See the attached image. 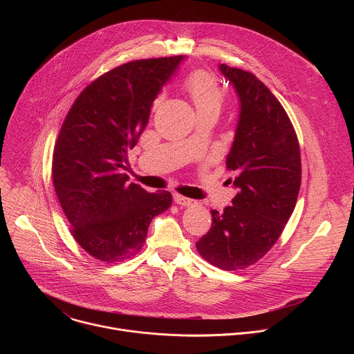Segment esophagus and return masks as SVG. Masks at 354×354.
Listing matches in <instances>:
<instances>
[{"instance_id":"obj_1","label":"esophagus","mask_w":354,"mask_h":354,"mask_svg":"<svg viewBox=\"0 0 354 354\" xmlns=\"http://www.w3.org/2000/svg\"><path fill=\"white\" fill-rule=\"evenodd\" d=\"M174 200H175V203H178L180 206H185V207L196 205V200L185 197V196H180V194H174Z\"/></svg>"}]
</instances>
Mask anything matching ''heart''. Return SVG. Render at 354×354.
Segmentation results:
<instances>
[{
	"label": "heart",
	"instance_id": "b5f03b06",
	"mask_svg": "<svg viewBox=\"0 0 354 354\" xmlns=\"http://www.w3.org/2000/svg\"><path fill=\"white\" fill-rule=\"evenodd\" d=\"M185 88L189 92L196 109H206V108H218L223 104L224 93L217 81L203 73L197 71L189 75L185 82Z\"/></svg>",
	"mask_w": 354,
	"mask_h": 354
}]
</instances>
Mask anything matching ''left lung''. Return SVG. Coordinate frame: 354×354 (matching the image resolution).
Segmentation results:
<instances>
[{"mask_svg":"<svg viewBox=\"0 0 354 354\" xmlns=\"http://www.w3.org/2000/svg\"><path fill=\"white\" fill-rule=\"evenodd\" d=\"M238 97L228 179L232 206L212 210L213 224L196 242L198 254L224 270L258 262L279 239L294 212L301 185L299 147L292 124L269 88L248 71L218 66Z\"/></svg>","mask_w":354,"mask_h":354,"instance_id":"1","label":"left lung"}]
</instances>
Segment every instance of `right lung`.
Segmentation results:
<instances>
[{
	"mask_svg": "<svg viewBox=\"0 0 354 354\" xmlns=\"http://www.w3.org/2000/svg\"><path fill=\"white\" fill-rule=\"evenodd\" d=\"M185 56L126 63L88 85L71 106L53 153V183L73 236L93 258L119 262L145 242L151 220L172 203L167 190L127 183V151Z\"/></svg>",
	"mask_w": 354,
	"mask_h": 354,
	"instance_id": "right-lung-1",
	"label": "right lung"
}]
</instances>
